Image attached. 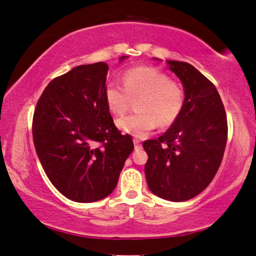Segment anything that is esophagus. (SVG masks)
I'll use <instances>...</instances> for the list:
<instances>
[{"mask_svg": "<svg viewBox=\"0 0 256 256\" xmlns=\"http://www.w3.org/2000/svg\"><path fill=\"white\" fill-rule=\"evenodd\" d=\"M133 144H134V150H141V142H140V140H138V139H133Z\"/></svg>", "mask_w": 256, "mask_h": 256, "instance_id": "34e87169", "label": "esophagus"}]
</instances>
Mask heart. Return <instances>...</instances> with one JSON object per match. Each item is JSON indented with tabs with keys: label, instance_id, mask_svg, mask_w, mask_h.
Here are the masks:
<instances>
[{
	"label": "heart",
	"instance_id": "b5f03b06",
	"mask_svg": "<svg viewBox=\"0 0 256 256\" xmlns=\"http://www.w3.org/2000/svg\"><path fill=\"white\" fill-rule=\"evenodd\" d=\"M123 87L110 82L104 87V100L114 115L120 116L139 98L138 112L117 120L120 131L144 138L158 125L166 128L178 120L185 106V92L177 82L152 66H134L124 71Z\"/></svg>",
	"mask_w": 256,
	"mask_h": 256
}]
</instances>
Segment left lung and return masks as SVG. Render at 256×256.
Here are the masks:
<instances>
[{"label": "left lung", "instance_id": "left-lung-1", "mask_svg": "<svg viewBox=\"0 0 256 256\" xmlns=\"http://www.w3.org/2000/svg\"><path fill=\"white\" fill-rule=\"evenodd\" d=\"M182 82L185 106L178 120L158 139L144 141L148 188L162 199H192L210 184L228 140L223 102L210 80L186 62L166 60Z\"/></svg>", "mask_w": 256, "mask_h": 256}]
</instances>
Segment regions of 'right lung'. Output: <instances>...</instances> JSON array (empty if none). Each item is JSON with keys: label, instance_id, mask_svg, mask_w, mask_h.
<instances>
[{"label": "right lung", "instance_id": "add662e5", "mask_svg": "<svg viewBox=\"0 0 256 256\" xmlns=\"http://www.w3.org/2000/svg\"><path fill=\"white\" fill-rule=\"evenodd\" d=\"M108 68L104 62L86 64L52 79L34 110L33 141L41 166L52 184L76 202L108 196L134 148L106 106Z\"/></svg>", "mask_w": 256, "mask_h": 256}]
</instances>
